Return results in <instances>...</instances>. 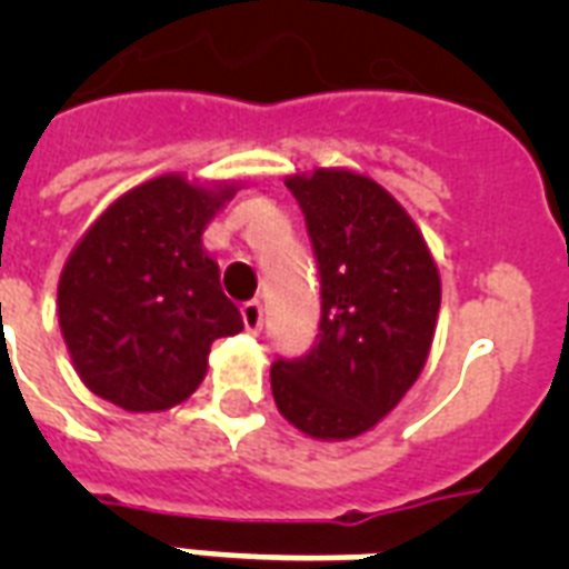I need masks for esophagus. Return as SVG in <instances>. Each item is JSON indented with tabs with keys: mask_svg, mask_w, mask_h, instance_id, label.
<instances>
[{
	"mask_svg": "<svg viewBox=\"0 0 569 569\" xmlns=\"http://www.w3.org/2000/svg\"><path fill=\"white\" fill-rule=\"evenodd\" d=\"M262 301H244L241 303V319H244V328L250 330V333H257V330H262Z\"/></svg>",
	"mask_w": 569,
	"mask_h": 569,
	"instance_id": "1",
	"label": "esophagus"
}]
</instances>
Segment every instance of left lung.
<instances>
[{"label": "left lung", "mask_w": 569, "mask_h": 569, "mask_svg": "<svg viewBox=\"0 0 569 569\" xmlns=\"http://www.w3.org/2000/svg\"><path fill=\"white\" fill-rule=\"evenodd\" d=\"M321 277L310 351L277 357L271 392L310 437L369 431L422 372L440 312V274L410 214L369 177L316 171L286 180Z\"/></svg>", "instance_id": "1"}]
</instances>
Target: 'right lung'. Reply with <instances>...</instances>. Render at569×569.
<instances>
[{
	"instance_id": "right-lung-1",
	"label": "right lung",
	"mask_w": 569,
	"mask_h": 569,
	"mask_svg": "<svg viewBox=\"0 0 569 569\" xmlns=\"http://www.w3.org/2000/svg\"><path fill=\"white\" fill-rule=\"evenodd\" d=\"M230 197L159 177L114 200L76 244L58 321L91 392L132 413L168 410L200 387L214 339L244 328L200 241Z\"/></svg>"
}]
</instances>
